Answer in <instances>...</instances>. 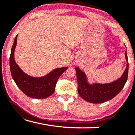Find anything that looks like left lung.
Instances as JSON below:
<instances>
[{"label": "left lung", "mask_w": 135, "mask_h": 135, "mask_svg": "<svg viewBox=\"0 0 135 135\" xmlns=\"http://www.w3.org/2000/svg\"><path fill=\"white\" fill-rule=\"evenodd\" d=\"M127 66L122 76L108 84H90L84 72L75 68L78 83V93L84 100L91 103H103L110 100L118 95L124 86L128 74V62L127 51L125 53Z\"/></svg>", "instance_id": "left-lung-1"}]
</instances>
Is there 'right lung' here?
Listing matches in <instances>:
<instances>
[{"label":"right lung","mask_w":135,"mask_h":135,"mask_svg":"<svg viewBox=\"0 0 135 135\" xmlns=\"http://www.w3.org/2000/svg\"><path fill=\"white\" fill-rule=\"evenodd\" d=\"M18 35L15 37L10 56V67L12 78L20 90L31 98L44 99L54 93L55 86L61 75L68 67L57 68L44 77H35L27 75L16 63L14 53L17 43Z\"/></svg>","instance_id":"right-lung-1"}]
</instances>
